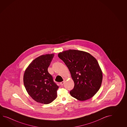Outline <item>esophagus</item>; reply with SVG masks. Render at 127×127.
Returning a JSON list of instances; mask_svg holds the SVG:
<instances>
[{
	"label": "esophagus",
	"instance_id": "obj_1",
	"mask_svg": "<svg viewBox=\"0 0 127 127\" xmlns=\"http://www.w3.org/2000/svg\"><path fill=\"white\" fill-rule=\"evenodd\" d=\"M64 84V81H63V82H61L60 83V85H63Z\"/></svg>",
	"mask_w": 127,
	"mask_h": 127
}]
</instances>
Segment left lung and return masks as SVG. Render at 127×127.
Returning a JSON list of instances; mask_svg holds the SVG:
<instances>
[{
	"label": "left lung",
	"instance_id": "obj_1",
	"mask_svg": "<svg viewBox=\"0 0 127 127\" xmlns=\"http://www.w3.org/2000/svg\"><path fill=\"white\" fill-rule=\"evenodd\" d=\"M58 57L69 69L74 83L70 95L79 101L93 97L103 79L102 70L95 57L86 52L72 49L60 53Z\"/></svg>",
	"mask_w": 127,
	"mask_h": 127
}]
</instances>
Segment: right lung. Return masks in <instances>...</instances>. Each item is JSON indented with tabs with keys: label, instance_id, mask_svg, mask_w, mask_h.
I'll return each mask as SVG.
<instances>
[{
	"label": "right lung",
	"instance_id": "obj_1",
	"mask_svg": "<svg viewBox=\"0 0 127 127\" xmlns=\"http://www.w3.org/2000/svg\"><path fill=\"white\" fill-rule=\"evenodd\" d=\"M54 54L41 55L30 64L25 71L24 84L28 94L38 103L49 104L57 97L59 86L48 68Z\"/></svg>",
	"mask_w": 127,
	"mask_h": 127
}]
</instances>
